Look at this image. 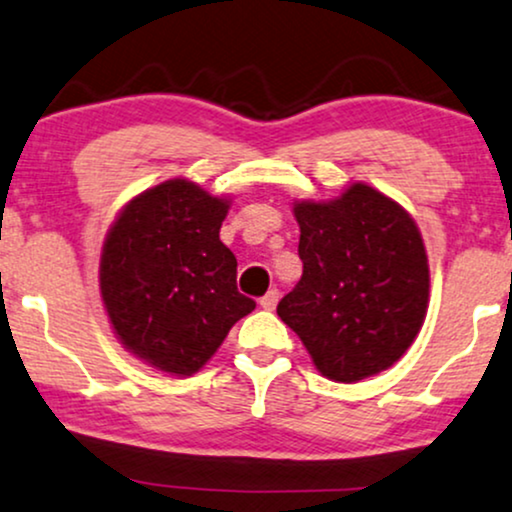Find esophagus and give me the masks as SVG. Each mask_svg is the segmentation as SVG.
<instances>
[{
    "mask_svg": "<svg viewBox=\"0 0 512 512\" xmlns=\"http://www.w3.org/2000/svg\"><path fill=\"white\" fill-rule=\"evenodd\" d=\"M276 303H279V291H276V288H272V291L260 298V307H264V310H274Z\"/></svg>",
    "mask_w": 512,
    "mask_h": 512,
    "instance_id": "obj_1",
    "label": "esophagus"
}]
</instances>
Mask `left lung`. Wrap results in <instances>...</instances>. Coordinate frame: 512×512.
Returning a JSON list of instances; mask_svg holds the SVG:
<instances>
[{"instance_id": "obj_1", "label": "left lung", "mask_w": 512, "mask_h": 512, "mask_svg": "<svg viewBox=\"0 0 512 512\" xmlns=\"http://www.w3.org/2000/svg\"><path fill=\"white\" fill-rule=\"evenodd\" d=\"M303 276L279 307L324 377L353 384L384 372L420 334L429 264L398 202L353 183L329 202H295Z\"/></svg>"}]
</instances>
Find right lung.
<instances>
[{
  "label": "right lung",
  "mask_w": 512,
  "mask_h": 512,
  "mask_svg": "<svg viewBox=\"0 0 512 512\" xmlns=\"http://www.w3.org/2000/svg\"><path fill=\"white\" fill-rule=\"evenodd\" d=\"M229 200L186 178L133 197L104 240L100 293L114 334L150 367L190 377L255 300L236 288V257L219 240Z\"/></svg>",
  "instance_id": "add662e5"
}]
</instances>
